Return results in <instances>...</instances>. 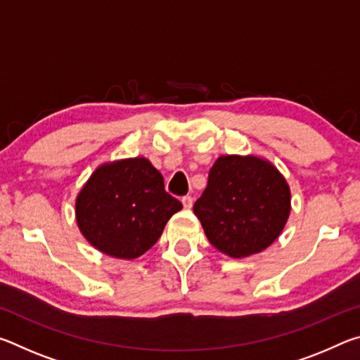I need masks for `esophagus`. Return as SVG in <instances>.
Listing matches in <instances>:
<instances>
[{
    "mask_svg": "<svg viewBox=\"0 0 360 360\" xmlns=\"http://www.w3.org/2000/svg\"><path fill=\"white\" fill-rule=\"evenodd\" d=\"M182 205H184L186 210H191L193 205V198L192 197H182Z\"/></svg>",
    "mask_w": 360,
    "mask_h": 360,
    "instance_id": "obj_1",
    "label": "esophagus"
}]
</instances>
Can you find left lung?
Here are the masks:
<instances>
[{"instance_id":"8db88e82","label":"left lung","mask_w":360,"mask_h":360,"mask_svg":"<svg viewBox=\"0 0 360 360\" xmlns=\"http://www.w3.org/2000/svg\"><path fill=\"white\" fill-rule=\"evenodd\" d=\"M206 238L233 259L262 252L290 214V188L279 169L257 155H221L193 205Z\"/></svg>"}]
</instances>
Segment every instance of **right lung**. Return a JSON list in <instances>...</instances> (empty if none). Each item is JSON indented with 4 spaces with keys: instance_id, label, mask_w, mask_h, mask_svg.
<instances>
[{
    "instance_id": "1",
    "label": "right lung",
    "mask_w": 360,
    "mask_h": 360,
    "mask_svg": "<svg viewBox=\"0 0 360 360\" xmlns=\"http://www.w3.org/2000/svg\"><path fill=\"white\" fill-rule=\"evenodd\" d=\"M181 210L146 157L101 163L76 197V222L84 238L100 252L125 260L149 251Z\"/></svg>"
}]
</instances>
